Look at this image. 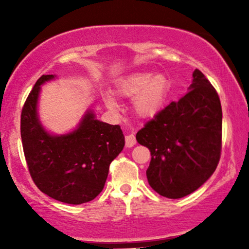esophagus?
I'll return each instance as SVG.
<instances>
[{
	"mask_svg": "<svg viewBox=\"0 0 249 249\" xmlns=\"http://www.w3.org/2000/svg\"><path fill=\"white\" fill-rule=\"evenodd\" d=\"M136 145V138L132 134H128L125 136V147H132V146Z\"/></svg>",
	"mask_w": 249,
	"mask_h": 249,
	"instance_id": "1",
	"label": "esophagus"
}]
</instances>
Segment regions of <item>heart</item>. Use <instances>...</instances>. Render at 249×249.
I'll list each match as a JSON object with an SVG mask.
<instances>
[{
	"instance_id": "obj_1",
	"label": "heart",
	"mask_w": 249,
	"mask_h": 249,
	"mask_svg": "<svg viewBox=\"0 0 249 249\" xmlns=\"http://www.w3.org/2000/svg\"><path fill=\"white\" fill-rule=\"evenodd\" d=\"M170 88L168 77L162 73L134 72L122 78L117 85V93L122 97L133 98L134 112L142 119L153 118L161 110ZM105 104L115 110L118 104L112 96L105 97Z\"/></svg>"
}]
</instances>
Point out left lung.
I'll return each instance as SVG.
<instances>
[{
  "mask_svg": "<svg viewBox=\"0 0 249 249\" xmlns=\"http://www.w3.org/2000/svg\"><path fill=\"white\" fill-rule=\"evenodd\" d=\"M136 139L151 152L146 176L156 193L172 199L194 193L220 161L222 108L215 88L196 69L188 93L160 111Z\"/></svg>",
  "mask_w": 249,
  "mask_h": 249,
  "instance_id": "8db88e82",
  "label": "left lung"
}]
</instances>
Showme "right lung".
Segmentation results:
<instances>
[{
	"mask_svg": "<svg viewBox=\"0 0 249 249\" xmlns=\"http://www.w3.org/2000/svg\"><path fill=\"white\" fill-rule=\"evenodd\" d=\"M55 77L43 74L27 97L20 122L22 147L40 192L78 205L90 202L103 190L111 162L124 149V136L120 125L97 120L91 108L69 134L47 132L39 121L37 103L40 85Z\"/></svg>",
	"mask_w": 249,
	"mask_h": 249,
	"instance_id": "obj_1",
	"label": "right lung"
}]
</instances>
